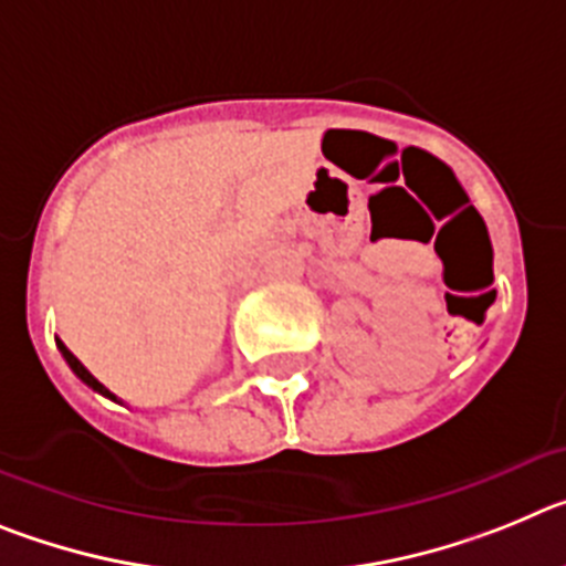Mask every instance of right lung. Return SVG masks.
<instances>
[{"label": "right lung", "instance_id": "right-lung-1", "mask_svg": "<svg viewBox=\"0 0 566 566\" xmlns=\"http://www.w3.org/2000/svg\"><path fill=\"white\" fill-rule=\"evenodd\" d=\"M56 345H59V352H62L64 363H67V365H70V371L76 374V377H78V379H82V382H84V385H90V388H93V391H98V394H102V397H109V399H115V394H109V391H107V388H104V385H102V382H98V379H96V377H93V374H90V371H87V368H84V365H82V363H78V359H76V354L70 352V348H67V345H64V343H62V339H56ZM115 402H118V399H115Z\"/></svg>", "mask_w": 566, "mask_h": 566}]
</instances>
